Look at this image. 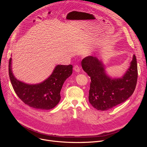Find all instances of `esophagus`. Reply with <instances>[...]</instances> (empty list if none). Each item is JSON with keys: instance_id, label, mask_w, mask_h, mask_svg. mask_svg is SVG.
<instances>
[{"instance_id": "34e87169", "label": "esophagus", "mask_w": 147, "mask_h": 147, "mask_svg": "<svg viewBox=\"0 0 147 147\" xmlns=\"http://www.w3.org/2000/svg\"><path fill=\"white\" fill-rule=\"evenodd\" d=\"M80 67L78 65H76L74 66V70L76 71V72H79L80 71Z\"/></svg>"}]
</instances>
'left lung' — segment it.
<instances>
[{
    "instance_id": "left-lung-1",
    "label": "left lung",
    "mask_w": 147,
    "mask_h": 147,
    "mask_svg": "<svg viewBox=\"0 0 147 147\" xmlns=\"http://www.w3.org/2000/svg\"><path fill=\"white\" fill-rule=\"evenodd\" d=\"M81 64L83 70L90 78L89 101L96 109L110 110L125 102L133 94L138 79L135 55L128 70L120 79H111L108 77L102 63L95 57H85Z\"/></svg>"
}]
</instances>
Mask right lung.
Here are the masks:
<instances>
[{
    "label": "right lung",
    "instance_id": "1",
    "mask_svg": "<svg viewBox=\"0 0 147 147\" xmlns=\"http://www.w3.org/2000/svg\"><path fill=\"white\" fill-rule=\"evenodd\" d=\"M9 61V76L15 93L21 101L30 107L40 110H50L61 99L60 92L65 80L73 73L72 65H58L49 78L37 84H27L15 78Z\"/></svg>",
    "mask_w": 147,
    "mask_h": 147
}]
</instances>
